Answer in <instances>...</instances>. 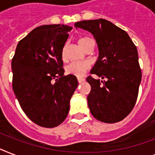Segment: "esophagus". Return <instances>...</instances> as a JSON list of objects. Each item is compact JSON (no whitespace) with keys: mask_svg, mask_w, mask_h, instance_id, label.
<instances>
[{"mask_svg":"<svg viewBox=\"0 0 155 155\" xmlns=\"http://www.w3.org/2000/svg\"><path fill=\"white\" fill-rule=\"evenodd\" d=\"M78 81L79 83H82L83 81H85V78H78Z\"/></svg>","mask_w":155,"mask_h":155,"instance_id":"obj_1","label":"esophagus"}]
</instances>
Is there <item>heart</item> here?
Wrapping results in <instances>:
<instances>
[{
    "instance_id": "1",
    "label": "heart",
    "mask_w": 155,
    "mask_h": 155,
    "mask_svg": "<svg viewBox=\"0 0 155 155\" xmlns=\"http://www.w3.org/2000/svg\"><path fill=\"white\" fill-rule=\"evenodd\" d=\"M92 39L89 37H81L78 39V43L80 47L83 50L85 47L89 44L90 42H92ZM62 58L63 60L66 59V51L65 49L62 50ZM89 62L84 61V62H71L66 67V72L67 74L74 75L78 78H81L85 74V71L89 68Z\"/></svg>"
}]
</instances>
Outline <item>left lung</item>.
<instances>
[{"label":"left lung","mask_w":155,"mask_h":155,"mask_svg":"<svg viewBox=\"0 0 155 155\" xmlns=\"http://www.w3.org/2000/svg\"><path fill=\"white\" fill-rule=\"evenodd\" d=\"M74 26L93 34L99 56L90 73L105 78H86L91 85L87 101L92 115L107 124L122 120L134 108L141 82L137 48L125 31L108 20H83Z\"/></svg>","instance_id":"1"}]
</instances>
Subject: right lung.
<instances>
[{
    "instance_id": "obj_1",
    "label": "right lung",
    "mask_w": 155,
    "mask_h": 155,
    "mask_svg": "<svg viewBox=\"0 0 155 155\" xmlns=\"http://www.w3.org/2000/svg\"><path fill=\"white\" fill-rule=\"evenodd\" d=\"M70 30L64 24L38 27L18 43L12 60L14 93L27 116L41 127L65 120L78 85L75 76L63 75L62 51Z\"/></svg>"
}]
</instances>
